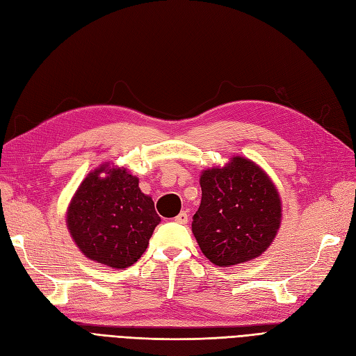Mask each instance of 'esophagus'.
Segmentation results:
<instances>
[{"instance_id": "34e87169", "label": "esophagus", "mask_w": 356, "mask_h": 356, "mask_svg": "<svg viewBox=\"0 0 356 356\" xmlns=\"http://www.w3.org/2000/svg\"><path fill=\"white\" fill-rule=\"evenodd\" d=\"M175 222L178 224H187L188 222V215L186 211H182L179 215H177L175 217Z\"/></svg>"}]
</instances>
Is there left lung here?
I'll return each mask as SVG.
<instances>
[{"instance_id":"1","label":"left lung","mask_w":356,"mask_h":356,"mask_svg":"<svg viewBox=\"0 0 356 356\" xmlns=\"http://www.w3.org/2000/svg\"><path fill=\"white\" fill-rule=\"evenodd\" d=\"M202 202L193 234L207 258L221 267L254 260L272 243L281 224V200L254 161L233 157L200 177Z\"/></svg>"}]
</instances>
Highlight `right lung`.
<instances>
[{
    "label": "right lung",
    "instance_id": "right-lung-1",
    "mask_svg": "<svg viewBox=\"0 0 356 356\" xmlns=\"http://www.w3.org/2000/svg\"><path fill=\"white\" fill-rule=\"evenodd\" d=\"M86 177L70 204L67 222L72 239L90 260L126 268L139 260L160 222L152 197L138 187L126 169H110L99 178Z\"/></svg>",
    "mask_w": 356,
    "mask_h": 356
}]
</instances>
